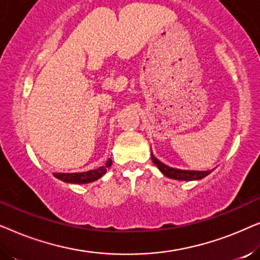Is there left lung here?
<instances>
[{"instance_id": "left-lung-1", "label": "left lung", "mask_w": 260, "mask_h": 260, "mask_svg": "<svg viewBox=\"0 0 260 260\" xmlns=\"http://www.w3.org/2000/svg\"><path fill=\"white\" fill-rule=\"evenodd\" d=\"M151 159L163 175L173 180L198 181V180L204 179V177H206L212 173L211 170H207V172H198V170H182V169L172 168V167H168L167 165H165V163L159 161V159L156 158L155 156L152 155V151H151Z\"/></svg>"}]
</instances>
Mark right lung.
I'll return each instance as SVG.
<instances>
[{"instance_id": "1", "label": "right lung", "mask_w": 260, "mask_h": 260, "mask_svg": "<svg viewBox=\"0 0 260 260\" xmlns=\"http://www.w3.org/2000/svg\"><path fill=\"white\" fill-rule=\"evenodd\" d=\"M111 165L112 159L109 158L104 166L99 167V168L94 170H88V172L84 173H53V175H54L56 179L61 180L63 182L67 183H90L101 179V177L106 173V169H108L109 167H111Z\"/></svg>"}]
</instances>
